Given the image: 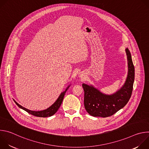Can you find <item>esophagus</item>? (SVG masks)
Returning <instances> with one entry per match:
<instances>
[{"label": "esophagus", "mask_w": 149, "mask_h": 149, "mask_svg": "<svg viewBox=\"0 0 149 149\" xmlns=\"http://www.w3.org/2000/svg\"><path fill=\"white\" fill-rule=\"evenodd\" d=\"M79 77H82V75H80V76H79Z\"/></svg>", "instance_id": "esophagus-1"}]
</instances>
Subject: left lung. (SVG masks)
<instances>
[{"mask_svg":"<svg viewBox=\"0 0 149 149\" xmlns=\"http://www.w3.org/2000/svg\"><path fill=\"white\" fill-rule=\"evenodd\" d=\"M128 73L123 86L112 94L101 92L92 85L82 84L84 91V107L87 113L94 117H107L123 109L129 102L134 81V67L128 48L125 49Z\"/></svg>","mask_w":149,"mask_h":149,"instance_id":"left-lung-1","label":"left lung"}]
</instances>
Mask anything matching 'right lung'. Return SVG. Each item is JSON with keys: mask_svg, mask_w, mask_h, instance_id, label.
Segmentation results:
<instances>
[{"mask_svg": "<svg viewBox=\"0 0 149 149\" xmlns=\"http://www.w3.org/2000/svg\"><path fill=\"white\" fill-rule=\"evenodd\" d=\"M71 84H70L69 86L67 87V88L65 89V90L64 91H63L61 93V94L59 95V97L57 98V100H56V101L52 105H51L49 108H48L47 109L42 110V111H32V110H28L24 107H22V105H20V104H19L17 102H16V101H14L15 102L16 104V105L18 106V107L20 109H23L24 110L26 111V112H28V113L36 116V117H51L52 116H53L54 114H55V113L58 111V110L59 109V108L60 107V106L62 104V102L63 101V97H64L65 94L66 93V91H67V90L68 89V88L70 87Z\"/></svg>", "mask_w": 149, "mask_h": 149, "instance_id": "add662e5", "label": "right lung"}]
</instances>
